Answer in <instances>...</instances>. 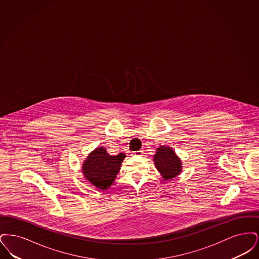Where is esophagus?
Masks as SVG:
<instances>
[{
    "mask_svg": "<svg viewBox=\"0 0 259 259\" xmlns=\"http://www.w3.org/2000/svg\"><path fill=\"white\" fill-rule=\"evenodd\" d=\"M143 153H144V151L143 150H137V151H134V155L135 156H142L143 155Z\"/></svg>",
    "mask_w": 259,
    "mask_h": 259,
    "instance_id": "obj_1",
    "label": "esophagus"
}]
</instances>
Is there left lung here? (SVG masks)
<instances>
[{
    "label": "left lung",
    "mask_w": 259,
    "mask_h": 259,
    "mask_svg": "<svg viewBox=\"0 0 259 259\" xmlns=\"http://www.w3.org/2000/svg\"><path fill=\"white\" fill-rule=\"evenodd\" d=\"M153 161L164 180H170L182 172V162L171 148H157Z\"/></svg>",
    "instance_id": "obj_1"
}]
</instances>
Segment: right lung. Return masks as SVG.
<instances>
[{"instance_id":"obj_1","label":"right lung","mask_w":259,"mask_h":259,"mask_svg":"<svg viewBox=\"0 0 259 259\" xmlns=\"http://www.w3.org/2000/svg\"><path fill=\"white\" fill-rule=\"evenodd\" d=\"M124 158V153L111 156L105 148H96L84 161L82 172L92 185L101 189H107L119 172Z\"/></svg>"}]
</instances>
